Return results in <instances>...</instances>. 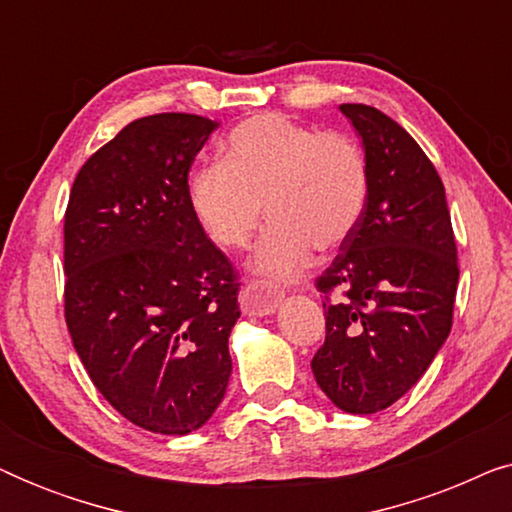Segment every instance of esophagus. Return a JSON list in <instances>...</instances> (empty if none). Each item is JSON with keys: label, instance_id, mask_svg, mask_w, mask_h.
<instances>
[{"label": "esophagus", "instance_id": "esophagus-1", "mask_svg": "<svg viewBox=\"0 0 512 512\" xmlns=\"http://www.w3.org/2000/svg\"><path fill=\"white\" fill-rule=\"evenodd\" d=\"M279 293L272 291L265 282H249L240 291V307L247 317H265L275 312Z\"/></svg>", "mask_w": 512, "mask_h": 512}]
</instances>
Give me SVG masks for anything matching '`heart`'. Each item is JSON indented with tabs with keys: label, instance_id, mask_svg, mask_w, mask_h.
<instances>
[{
	"label": "heart",
	"instance_id": "b5f03b06",
	"mask_svg": "<svg viewBox=\"0 0 512 512\" xmlns=\"http://www.w3.org/2000/svg\"><path fill=\"white\" fill-rule=\"evenodd\" d=\"M368 193V156L354 137L272 111L237 125L221 163L200 165L188 179L195 219L221 249L247 247L268 214L272 226L254 268L277 282L296 277L312 247L340 249L359 226Z\"/></svg>",
	"mask_w": 512,
	"mask_h": 512
}]
</instances>
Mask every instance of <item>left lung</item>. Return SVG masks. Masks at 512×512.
Masks as SVG:
<instances>
[{
  "label": "left lung",
  "instance_id": "obj_1",
  "mask_svg": "<svg viewBox=\"0 0 512 512\" xmlns=\"http://www.w3.org/2000/svg\"><path fill=\"white\" fill-rule=\"evenodd\" d=\"M370 165L368 205L331 268L321 391L352 415L389 408L417 384L452 328L459 265L445 186L419 144L368 104H340Z\"/></svg>",
  "mask_w": 512,
  "mask_h": 512
}]
</instances>
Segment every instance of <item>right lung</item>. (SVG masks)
Returning <instances> with one entry per match:
<instances>
[{
    "label": "right lung",
    "mask_w": 512,
    "mask_h": 512,
    "mask_svg": "<svg viewBox=\"0 0 512 512\" xmlns=\"http://www.w3.org/2000/svg\"><path fill=\"white\" fill-rule=\"evenodd\" d=\"M219 123L153 114L76 174L65 212V319L97 391L165 436L200 429L226 394L237 272L188 202V170Z\"/></svg>",
    "instance_id": "1"
}]
</instances>
